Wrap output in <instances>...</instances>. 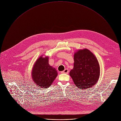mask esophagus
I'll list each match as a JSON object with an SVG mask.
<instances>
[{
  "label": "esophagus",
  "instance_id": "34e87169",
  "mask_svg": "<svg viewBox=\"0 0 121 121\" xmlns=\"http://www.w3.org/2000/svg\"><path fill=\"white\" fill-rule=\"evenodd\" d=\"M68 72H69V70H68V69H67V68L65 69L64 71H63L62 72V73H65V74H68Z\"/></svg>",
  "mask_w": 121,
  "mask_h": 121
}]
</instances>
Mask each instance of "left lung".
<instances>
[{"instance_id":"1","label":"left lung","mask_w":121,"mask_h":121,"mask_svg":"<svg viewBox=\"0 0 121 121\" xmlns=\"http://www.w3.org/2000/svg\"><path fill=\"white\" fill-rule=\"evenodd\" d=\"M74 68L69 75L74 84L80 90L89 89L97 82L100 74L98 60L91 52L79 50L74 56Z\"/></svg>"}]
</instances>
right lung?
<instances>
[{"label": "right lung", "mask_w": 121, "mask_h": 121, "mask_svg": "<svg viewBox=\"0 0 121 121\" xmlns=\"http://www.w3.org/2000/svg\"><path fill=\"white\" fill-rule=\"evenodd\" d=\"M57 76L56 69L49 64L48 57H40L34 64L32 71V78L36 85L47 88L52 84Z\"/></svg>", "instance_id": "add662e5"}]
</instances>
